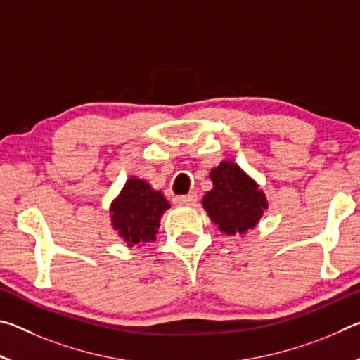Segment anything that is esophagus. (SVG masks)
Masks as SVG:
<instances>
[{
	"label": "esophagus",
	"instance_id": "34e87169",
	"mask_svg": "<svg viewBox=\"0 0 360 360\" xmlns=\"http://www.w3.org/2000/svg\"><path fill=\"white\" fill-rule=\"evenodd\" d=\"M197 193H188V195H179V197H174V203L178 206H193L197 203Z\"/></svg>",
	"mask_w": 360,
	"mask_h": 360
}]
</instances>
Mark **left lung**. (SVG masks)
<instances>
[{"mask_svg": "<svg viewBox=\"0 0 360 360\" xmlns=\"http://www.w3.org/2000/svg\"><path fill=\"white\" fill-rule=\"evenodd\" d=\"M210 178L212 188L203 197V208L217 229L227 235H245L254 229L268 208L257 182L229 160L212 168Z\"/></svg>", "mask_w": 360, "mask_h": 360, "instance_id": "1", "label": "left lung"}]
</instances>
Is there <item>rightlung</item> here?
<instances>
[{"instance_id": "right-lung-1", "label": "right lung", "mask_w": 360, "mask_h": 360, "mask_svg": "<svg viewBox=\"0 0 360 360\" xmlns=\"http://www.w3.org/2000/svg\"><path fill=\"white\" fill-rule=\"evenodd\" d=\"M168 208L169 203L160 191L131 176L111 203L112 229L129 246L154 243L160 219Z\"/></svg>"}]
</instances>
